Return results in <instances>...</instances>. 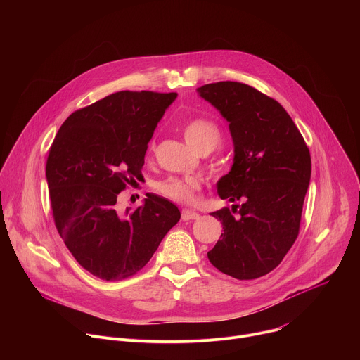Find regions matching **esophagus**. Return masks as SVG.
Listing matches in <instances>:
<instances>
[{
	"mask_svg": "<svg viewBox=\"0 0 360 360\" xmlns=\"http://www.w3.org/2000/svg\"><path fill=\"white\" fill-rule=\"evenodd\" d=\"M182 221H192V219H198L199 214L192 211V210H182Z\"/></svg>",
	"mask_w": 360,
	"mask_h": 360,
	"instance_id": "esophagus-1",
	"label": "esophagus"
}]
</instances>
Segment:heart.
<instances>
[{"mask_svg":"<svg viewBox=\"0 0 360 360\" xmlns=\"http://www.w3.org/2000/svg\"><path fill=\"white\" fill-rule=\"evenodd\" d=\"M184 136L186 142L198 152L205 148H215L219 141V129L215 124L203 118H193L184 125ZM153 148V143L150 145ZM200 184L193 176L186 178H168L155 185L160 195L181 203H188L193 199L195 192L199 191Z\"/></svg>","mask_w":360,"mask_h":360,"instance_id":"b5f03b06","label":"heart"}]
</instances>
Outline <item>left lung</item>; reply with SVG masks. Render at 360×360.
<instances>
[{
    "label": "left lung",
    "mask_w": 360,
    "mask_h": 360,
    "mask_svg": "<svg viewBox=\"0 0 360 360\" xmlns=\"http://www.w3.org/2000/svg\"><path fill=\"white\" fill-rule=\"evenodd\" d=\"M198 94L229 122L233 164L217 186L233 202L211 215L224 233L210 262L239 281L261 278L285 258L299 233L311 182V153L285 108L246 84L222 81Z\"/></svg>",
    "instance_id": "left-lung-1"
}]
</instances>
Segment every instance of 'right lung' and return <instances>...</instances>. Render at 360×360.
Returning <instances> with one entry per match:
<instances>
[{
  "label": "right lung",
  "mask_w": 360,
  "mask_h": 360,
  "mask_svg": "<svg viewBox=\"0 0 360 360\" xmlns=\"http://www.w3.org/2000/svg\"><path fill=\"white\" fill-rule=\"evenodd\" d=\"M176 92L120 91L72 112L46 160L51 208L60 236L94 276L121 281L141 271L181 218L149 193L120 211L118 195L142 176L148 142Z\"/></svg>",
  "instance_id": "obj_1"
}]
</instances>
